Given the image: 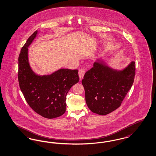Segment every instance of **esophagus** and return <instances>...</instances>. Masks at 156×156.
I'll list each match as a JSON object with an SVG mask.
<instances>
[{
	"instance_id": "1",
	"label": "esophagus",
	"mask_w": 156,
	"mask_h": 156,
	"mask_svg": "<svg viewBox=\"0 0 156 156\" xmlns=\"http://www.w3.org/2000/svg\"><path fill=\"white\" fill-rule=\"evenodd\" d=\"M85 71L84 69H79L78 75H79V76H80V80H81L83 78V76L85 75Z\"/></svg>"
}]
</instances>
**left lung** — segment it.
Returning a JSON list of instances; mask_svg holds the SVG:
<instances>
[{"label":"left lung","instance_id":"obj_1","mask_svg":"<svg viewBox=\"0 0 156 156\" xmlns=\"http://www.w3.org/2000/svg\"><path fill=\"white\" fill-rule=\"evenodd\" d=\"M135 75V62L122 70H117L99 58L82 80L89 108L101 115L118 108L132 86Z\"/></svg>","mask_w":156,"mask_h":156}]
</instances>
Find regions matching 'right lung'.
Segmentation results:
<instances>
[{
  "instance_id": "obj_1",
  "label": "right lung",
  "mask_w": 156,
  "mask_h": 156,
  "mask_svg": "<svg viewBox=\"0 0 156 156\" xmlns=\"http://www.w3.org/2000/svg\"><path fill=\"white\" fill-rule=\"evenodd\" d=\"M34 32L22 48L19 57V85L27 103L34 112L46 119L62 115L66 109V96L79 81L77 69H61L50 75H39L32 69L28 49L37 37Z\"/></svg>"
}]
</instances>
